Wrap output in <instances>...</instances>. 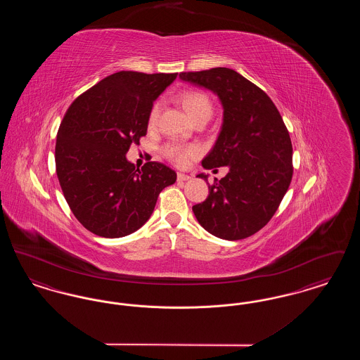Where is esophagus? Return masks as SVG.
<instances>
[{
	"label": "esophagus",
	"mask_w": 360,
	"mask_h": 360,
	"mask_svg": "<svg viewBox=\"0 0 360 360\" xmlns=\"http://www.w3.org/2000/svg\"><path fill=\"white\" fill-rule=\"evenodd\" d=\"M176 179L179 181V182H186L190 179V176L186 175V174H182V172H178V175H176Z\"/></svg>",
	"instance_id": "esophagus-1"
}]
</instances>
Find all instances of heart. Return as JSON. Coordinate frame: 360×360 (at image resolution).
<instances>
[{"label":"heart","instance_id":"1","mask_svg":"<svg viewBox=\"0 0 360 360\" xmlns=\"http://www.w3.org/2000/svg\"><path fill=\"white\" fill-rule=\"evenodd\" d=\"M181 103L184 105L185 110L188 112V116L194 121L200 119H210L213 113V103L210 97L202 90H186L181 94ZM162 105L159 101L151 106L148 113V124L155 125L159 119ZM163 155L176 166H185L190 158H195L200 155V147L190 144V146H182L178 143H169L162 148Z\"/></svg>","mask_w":360,"mask_h":360}]
</instances>
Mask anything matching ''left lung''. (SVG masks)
Returning <instances> with one entry per match:
<instances>
[{
	"mask_svg": "<svg viewBox=\"0 0 360 360\" xmlns=\"http://www.w3.org/2000/svg\"><path fill=\"white\" fill-rule=\"evenodd\" d=\"M179 78L212 90L224 109L223 125L202 166H228L209 186L194 216L209 233L224 240L245 239L271 220L292 176L289 131L271 98L235 70L214 68L181 72ZM207 181V175H197Z\"/></svg>",
	"mask_w": 360,
	"mask_h": 360,
	"instance_id": "left-lung-1",
	"label": "left lung"
}]
</instances>
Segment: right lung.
Returning <instances> with one entry per match:
<instances>
[{"label":"right lung","mask_w":360,"mask_h":360,"mask_svg":"<svg viewBox=\"0 0 360 360\" xmlns=\"http://www.w3.org/2000/svg\"><path fill=\"white\" fill-rule=\"evenodd\" d=\"M178 72H115L70 105L60 122L56 175L77 220L101 238L134 233L151 217L159 193L176 174L159 162L141 169L127 160L146 136L154 101Z\"/></svg>","instance_id":"obj_1"}]
</instances>
